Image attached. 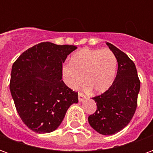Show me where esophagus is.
I'll use <instances>...</instances> for the list:
<instances>
[{"instance_id":"34e87169","label":"esophagus","mask_w":153,"mask_h":153,"mask_svg":"<svg viewBox=\"0 0 153 153\" xmlns=\"http://www.w3.org/2000/svg\"><path fill=\"white\" fill-rule=\"evenodd\" d=\"M78 97H79V102H82V101H83V100L86 98V96H85V95H84L83 93H79Z\"/></svg>"}]
</instances>
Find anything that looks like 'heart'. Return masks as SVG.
Segmentation results:
<instances>
[{"instance_id": "obj_1", "label": "heart", "mask_w": 153, "mask_h": 153, "mask_svg": "<svg viewBox=\"0 0 153 153\" xmlns=\"http://www.w3.org/2000/svg\"><path fill=\"white\" fill-rule=\"evenodd\" d=\"M117 59L111 51L83 48L74 54L70 65L63 67V76L68 86L75 89L83 82L94 93L106 92L112 84Z\"/></svg>"}]
</instances>
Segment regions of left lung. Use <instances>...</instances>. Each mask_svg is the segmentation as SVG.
I'll return each mask as SVG.
<instances>
[{"instance_id":"left-lung-1","label":"left lung","mask_w":153,"mask_h":153,"mask_svg":"<svg viewBox=\"0 0 153 153\" xmlns=\"http://www.w3.org/2000/svg\"><path fill=\"white\" fill-rule=\"evenodd\" d=\"M106 44L117 59L118 70L111 86L93 97L97 110L88 116V122L101 134L111 135L125 128L134 115L140 80L134 61L114 45Z\"/></svg>"}]
</instances>
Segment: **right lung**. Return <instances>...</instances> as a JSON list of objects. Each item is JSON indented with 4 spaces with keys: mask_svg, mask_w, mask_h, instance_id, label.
I'll return each mask as SVG.
<instances>
[{
    "mask_svg": "<svg viewBox=\"0 0 153 153\" xmlns=\"http://www.w3.org/2000/svg\"><path fill=\"white\" fill-rule=\"evenodd\" d=\"M77 47L41 42L25 51L12 65L10 89L19 115L38 134L56 130L67 110L79 102L65 85L62 64Z\"/></svg>",
    "mask_w": 153,
    "mask_h": 153,
    "instance_id": "1",
    "label": "right lung"
}]
</instances>
